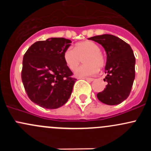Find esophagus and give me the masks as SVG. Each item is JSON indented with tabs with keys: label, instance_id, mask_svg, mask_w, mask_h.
Segmentation results:
<instances>
[{
	"label": "esophagus",
	"instance_id": "34e87169",
	"mask_svg": "<svg viewBox=\"0 0 151 151\" xmlns=\"http://www.w3.org/2000/svg\"><path fill=\"white\" fill-rule=\"evenodd\" d=\"M82 79H83V80H87V81H89V82H92L94 80L93 78H90V77H83V78H82Z\"/></svg>",
	"mask_w": 151,
	"mask_h": 151
}]
</instances>
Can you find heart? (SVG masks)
I'll use <instances>...</instances> for the list:
<instances>
[{
    "label": "heart",
    "mask_w": 151,
    "mask_h": 151,
    "mask_svg": "<svg viewBox=\"0 0 151 151\" xmlns=\"http://www.w3.org/2000/svg\"><path fill=\"white\" fill-rule=\"evenodd\" d=\"M99 45L91 41L79 42L74 47H68L63 52V59L67 66L74 70L83 59V66L77 68L74 71L77 77H83L91 76L101 69L105 64V58Z\"/></svg>",
    "instance_id": "b5f03b06"
}]
</instances>
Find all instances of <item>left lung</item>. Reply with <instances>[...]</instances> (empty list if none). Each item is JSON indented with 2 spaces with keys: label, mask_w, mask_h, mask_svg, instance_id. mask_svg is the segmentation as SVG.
<instances>
[{
  "label": "left lung",
  "mask_w": 151,
  "mask_h": 151,
  "mask_svg": "<svg viewBox=\"0 0 151 151\" xmlns=\"http://www.w3.org/2000/svg\"><path fill=\"white\" fill-rule=\"evenodd\" d=\"M89 39L100 44L106 53L104 81L107 85L97 94V98L107 105L121 104L130 94L135 78L133 50L129 44L113 35L103 34Z\"/></svg>",
  "instance_id": "left-lung-1"
}]
</instances>
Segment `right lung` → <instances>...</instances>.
<instances>
[{"label":"right lung","instance_id":"add662e5","mask_svg":"<svg viewBox=\"0 0 151 151\" xmlns=\"http://www.w3.org/2000/svg\"><path fill=\"white\" fill-rule=\"evenodd\" d=\"M71 41L50 38L35 42L22 60V80L28 97L45 109H57L67 102L77 79L66 64L63 52Z\"/></svg>","mask_w":151,"mask_h":151}]
</instances>
